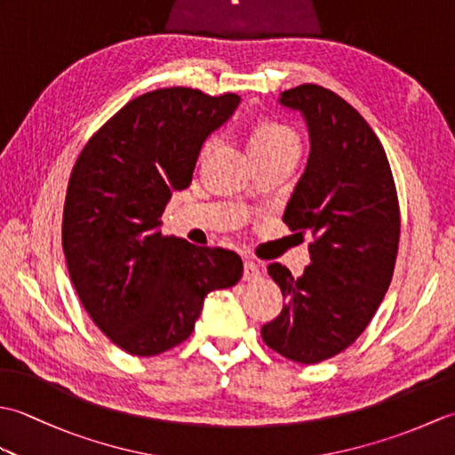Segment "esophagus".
Listing matches in <instances>:
<instances>
[{
	"label": "esophagus",
	"instance_id": "obj_1",
	"mask_svg": "<svg viewBox=\"0 0 455 455\" xmlns=\"http://www.w3.org/2000/svg\"><path fill=\"white\" fill-rule=\"evenodd\" d=\"M259 275H262V267H259L256 262H252V259H246V262H244V279H246V282H254V279H258Z\"/></svg>",
	"mask_w": 455,
	"mask_h": 455
}]
</instances>
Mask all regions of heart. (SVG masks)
Listing matches in <instances>:
<instances>
[{"label":"heart","instance_id":"heart-1","mask_svg":"<svg viewBox=\"0 0 455 455\" xmlns=\"http://www.w3.org/2000/svg\"><path fill=\"white\" fill-rule=\"evenodd\" d=\"M217 137H209L201 148V158L207 156V154L215 148ZM287 144H297L295 132L285 127L282 123L275 121H264L254 127L252 134H250V150L252 152H262V150H272L279 147H287Z\"/></svg>","mask_w":455,"mask_h":455}]
</instances>
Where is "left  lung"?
Instances as JSON below:
<instances>
[{
    "label": "left lung",
    "instance_id": "left-lung-1",
    "mask_svg": "<svg viewBox=\"0 0 455 455\" xmlns=\"http://www.w3.org/2000/svg\"><path fill=\"white\" fill-rule=\"evenodd\" d=\"M279 103L303 113L311 137L283 222L313 243L303 275L267 266L285 305L262 326V338L287 360L318 363L355 342L387 293L399 250V197L379 139L340 95L303 84L282 92Z\"/></svg>",
    "mask_w": 455,
    "mask_h": 455
}]
</instances>
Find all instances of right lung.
Returning a JSON list of instances; mask_svg holds the SVG:
<instances>
[{"mask_svg":"<svg viewBox=\"0 0 455 455\" xmlns=\"http://www.w3.org/2000/svg\"><path fill=\"white\" fill-rule=\"evenodd\" d=\"M238 103L236 93L191 88L139 95L74 164L62 215L68 274L92 321L132 355L188 340L207 293L243 277L233 250L160 230L172 191L189 186L203 142Z\"/></svg>","mask_w":455,"mask_h":455,"instance_id":"add662e5","label":"right lung"}]
</instances>
